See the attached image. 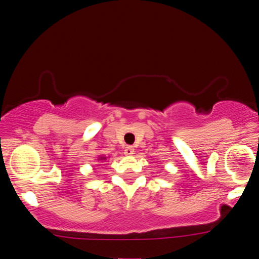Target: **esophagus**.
<instances>
[{
    "instance_id": "34e87169",
    "label": "esophagus",
    "mask_w": 259,
    "mask_h": 259,
    "mask_svg": "<svg viewBox=\"0 0 259 259\" xmlns=\"http://www.w3.org/2000/svg\"><path fill=\"white\" fill-rule=\"evenodd\" d=\"M134 147L133 146H126L125 148H124V154H126V156H132V154H134Z\"/></svg>"
}]
</instances>
